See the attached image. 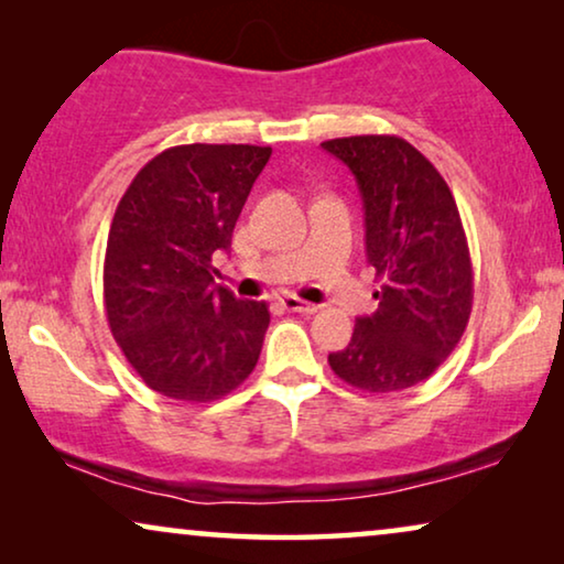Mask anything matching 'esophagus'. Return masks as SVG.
I'll return each mask as SVG.
<instances>
[{"instance_id": "1", "label": "esophagus", "mask_w": 564, "mask_h": 564, "mask_svg": "<svg viewBox=\"0 0 564 564\" xmlns=\"http://www.w3.org/2000/svg\"><path fill=\"white\" fill-rule=\"evenodd\" d=\"M280 303H282L284 311H290V313H305V315L318 313V305L305 303V300H300V297H295V295H284V297L280 300Z\"/></svg>"}]
</instances>
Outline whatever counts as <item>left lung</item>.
<instances>
[{
  "instance_id": "left-lung-1",
  "label": "left lung",
  "mask_w": 564,
  "mask_h": 564,
  "mask_svg": "<svg viewBox=\"0 0 564 564\" xmlns=\"http://www.w3.org/2000/svg\"><path fill=\"white\" fill-rule=\"evenodd\" d=\"M349 166L365 203L367 261L382 280L377 311L357 318L328 365L351 388L392 392L431 377L473 313V261L449 184L398 135L321 143Z\"/></svg>"
}]
</instances>
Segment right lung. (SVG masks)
<instances>
[{
    "mask_svg": "<svg viewBox=\"0 0 564 564\" xmlns=\"http://www.w3.org/2000/svg\"><path fill=\"white\" fill-rule=\"evenodd\" d=\"M272 149L174 145L153 156L115 210L105 311L115 341L151 390L210 403L257 367L269 307L215 284L246 197Z\"/></svg>",
    "mask_w": 564,
    "mask_h": 564,
    "instance_id": "obj_1",
    "label": "right lung"
}]
</instances>
